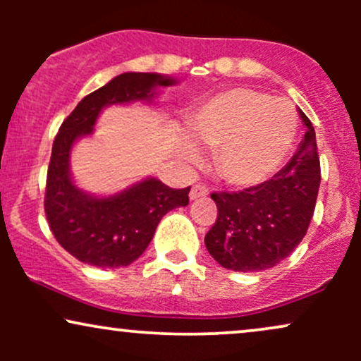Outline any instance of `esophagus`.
<instances>
[{
    "instance_id": "esophagus-1",
    "label": "esophagus",
    "mask_w": 361,
    "mask_h": 361,
    "mask_svg": "<svg viewBox=\"0 0 361 361\" xmlns=\"http://www.w3.org/2000/svg\"><path fill=\"white\" fill-rule=\"evenodd\" d=\"M209 195V190L204 185H193L190 190V200H198V198H204Z\"/></svg>"
}]
</instances>
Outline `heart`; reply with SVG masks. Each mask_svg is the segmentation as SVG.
Listing matches in <instances>:
<instances>
[{"instance_id":"obj_1","label":"heart","mask_w":361,"mask_h":361,"mask_svg":"<svg viewBox=\"0 0 361 361\" xmlns=\"http://www.w3.org/2000/svg\"><path fill=\"white\" fill-rule=\"evenodd\" d=\"M190 134L198 146L215 151L217 176L233 186H255L281 166L297 134V115L280 98L251 88H233L209 98L190 118ZM183 156L198 163L193 144Z\"/></svg>"}]
</instances>
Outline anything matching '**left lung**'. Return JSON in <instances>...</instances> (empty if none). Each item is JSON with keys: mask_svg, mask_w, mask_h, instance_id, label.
I'll return each instance as SVG.
<instances>
[{"mask_svg": "<svg viewBox=\"0 0 361 361\" xmlns=\"http://www.w3.org/2000/svg\"><path fill=\"white\" fill-rule=\"evenodd\" d=\"M305 135L292 159L271 180L243 192L212 193L217 221L205 234L210 256L227 270L261 271L299 246L316 209L321 164L316 132L304 111Z\"/></svg>", "mask_w": 361, "mask_h": 361, "instance_id": "obj_1", "label": "left lung"}]
</instances>
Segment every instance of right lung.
Segmentation results:
<instances>
[{
	"mask_svg": "<svg viewBox=\"0 0 361 361\" xmlns=\"http://www.w3.org/2000/svg\"><path fill=\"white\" fill-rule=\"evenodd\" d=\"M176 80L157 73H123L78 103L52 144L44 209L54 238L81 263L127 267L146 251L161 219L188 205L190 186L169 188L146 178L110 197H93L74 185L69 156L78 139L90 135L105 106L152 102L157 86Z\"/></svg>",
	"mask_w": 361,
	"mask_h": 361,
	"instance_id": "add662e5",
	"label": "right lung"
}]
</instances>
